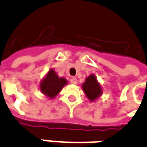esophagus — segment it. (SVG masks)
I'll return each instance as SVG.
<instances>
[{
    "label": "esophagus",
    "instance_id": "34e87169",
    "mask_svg": "<svg viewBox=\"0 0 147 147\" xmlns=\"http://www.w3.org/2000/svg\"><path fill=\"white\" fill-rule=\"evenodd\" d=\"M70 82L71 84H77V79L76 78H71Z\"/></svg>",
    "mask_w": 147,
    "mask_h": 147
}]
</instances>
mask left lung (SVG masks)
<instances>
[{
  "instance_id": "8db88e82",
  "label": "left lung",
  "mask_w": 147,
  "mask_h": 147,
  "mask_svg": "<svg viewBox=\"0 0 147 147\" xmlns=\"http://www.w3.org/2000/svg\"><path fill=\"white\" fill-rule=\"evenodd\" d=\"M82 89L91 102H95L102 94V86L95 74H91L86 78L85 82L82 84Z\"/></svg>"
}]
</instances>
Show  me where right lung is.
Here are the masks:
<instances>
[{
  "mask_svg": "<svg viewBox=\"0 0 147 147\" xmlns=\"http://www.w3.org/2000/svg\"><path fill=\"white\" fill-rule=\"evenodd\" d=\"M67 84V80L64 77H59L52 68H50L39 84L42 94L48 98H54L59 95L64 86Z\"/></svg>",
  "mask_w": 147,
  "mask_h": 147,
  "instance_id": "obj_1",
  "label": "right lung"
}]
</instances>
